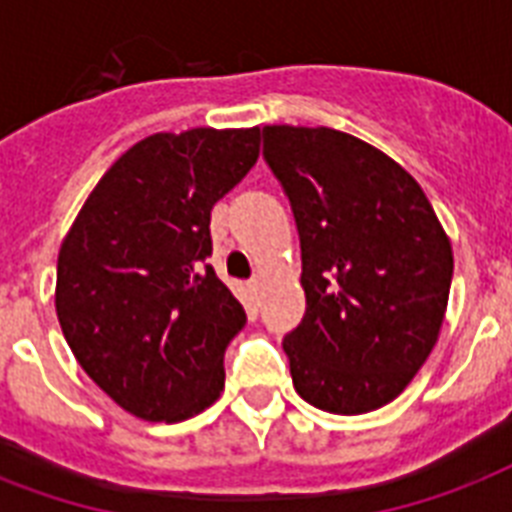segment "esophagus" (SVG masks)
<instances>
[{
  "mask_svg": "<svg viewBox=\"0 0 512 512\" xmlns=\"http://www.w3.org/2000/svg\"><path fill=\"white\" fill-rule=\"evenodd\" d=\"M249 289L257 295V292L263 289V276H252V279H249Z\"/></svg>",
  "mask_w": 512,
  "mask_h": 512,
  "instance_id": "esophagus-1",
  "label": "esophagus"
}]
</instances>
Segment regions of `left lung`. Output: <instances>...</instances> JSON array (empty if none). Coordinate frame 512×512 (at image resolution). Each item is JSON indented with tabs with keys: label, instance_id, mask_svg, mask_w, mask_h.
I'll return each instance as SVG.
<instances>
[{
	"label": "left lung",
	"instance_id": "1",
	"mask_svg": "<svg viewBox=\"0 0 512 512\" xmlns=\"http://www.w3.org/2000/svg\"><path fill=\"white\" fill-rule=\"evenodd\" d=\"M303 252L305 316L284 337L300 396L332 414L390 404L444 324L454 257L428 196L380 148L329 127H263Z\"/></svg>",
	"mask_w": 512,
	"mask_h": 512
}]
</instances>
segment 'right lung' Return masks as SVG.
I'll return each mask as SVG.
<instances>
[{"label":"right lung","mask_w":512,"mask_h":512,"mask_svg":"<svg viewBox=\"0 0 512 512\" xmlns=\"http://www.w3.org/2000/svg\"><path fill=\"white\" fill-rule=\"evenodd\" d=\"M257 156L260 127L156 132L111 164L60 244L68 348L140 420H188L220 398L247 313L207 265L209 212Z\"/></svg>","instance_id":"add662e5"}]
</instances>
